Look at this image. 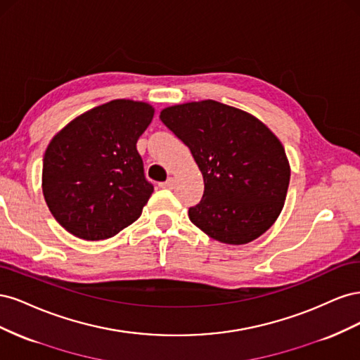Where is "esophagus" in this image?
Wrapping results in <instances>:
<instances>
[{
  "label": "esophagus",
  "instance_id": "34e87169",
  "mask_svg": "<svg viewBox=\"0 0 360 360\" xmlns=\"http://www.w3.org/2000/svg\"><path fill=\"white\" fill-rule=\"evenodd\" d=\"M174 184H176V180H174L172 177H168V180H167V181L160 183V188H165V189H172V188H174Z\"/></svg>",
  "mask_w": 360,
  "mask_h": 360
}]
</instances>
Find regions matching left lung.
Wrapping results in <instances>:
<instances>
[{
  "mask_svg": "<svg viewBox=\"0 0 360 360\" xmlns=\"http://www.w3.org/2000/svg\"><path fill=\"white\" fill-rule=\"evenodd\" d=\"M159 117L191 148L202 174V200L189 209L192 224L226 245L264 234L290 184L279 138L255 115L212 99L163 108Z\"/></svg>",
  "mask_w": 360,
  "mask_h": 360,
  "instance_id": "8db88e82",
  "label": "left lung"
}]
</instances>
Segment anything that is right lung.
<instances>
[{
    "instance_id": "1",
    "label": "right lung",
    "mask_w": 360,
    "mask_h": 360,
    "mask_svg": "<svg viewBox=\"0 0 360 360\" xmlns=\"http://www.w3.org/2000/svg\"><path fill=\"white\" fill-rule=\"evenodd\" d=\"M155 115L147 102L115 99L73 118L46 147L41 191L70 234L103 240L134 224L153 193L136 143Z\"/></svg>"
}]
</instances>
